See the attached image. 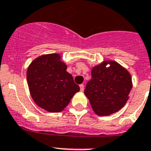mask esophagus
<instances>
[{
    "instance_id": "esophagus-1",
    "label": "esophagus",
    "mask_w": 151,
    "mask_h": 151,
    "mask_svg": "<svg viewBox=\"0 0 151 151\" xmlns=\"http://www.w3.org/2000/svg\"><path fill=\"white\" fill-rule=\"evenodd\" d=\"M80 89H81V92H83V91L84 90V85H83V84H81V85H80Z\"/></svg>"
}]
</instances>
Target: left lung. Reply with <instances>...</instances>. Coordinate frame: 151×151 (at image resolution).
Here are the masks:
<instances>
[{
  "mask_svg": "<svg viewBox=\"0 0 151 151\" xmlns=\"http://www.w3.org/2000/svg\"><path fill=\"white\" fill-rule=\"evenodd\" d=\"M91 74L84 94L93 111L98 116H108L121 109L132 88L128 70L115 61L107 60L92 68Z\"/></svg>",
  "mask_w": 151,
  "mask_h": 151,
  "instance_id": "obj_1",
  "label": "left lung"
}]
</instances>
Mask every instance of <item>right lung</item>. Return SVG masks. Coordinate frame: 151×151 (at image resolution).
<instances>
[{"instance_id":"right-lung-1","label":"right lung","mask_w":151,"mask_h":151,"mask_svg":"<svg viewBox=\"0 0 151 151\" xmlns=\"http://www.w3.org/2000/svg\"><path fill=\"white\" fill-rule=\"evenodd\" d=\"M66 70L58 53L42 55L32 61L27 69V81L37 105L51 113L61 112L67 107L80 87Z\"/></svg>"}]
</instances>
